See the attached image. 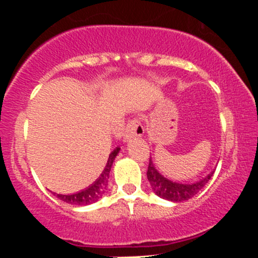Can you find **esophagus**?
Returning a JSON list of instances; mask_svg holds the SVG:
<instances>
[{"mask_svg": "<svg viewBox=\"0 0 258 258\" xmlns=\"http://www.w3.org/2000/svg\"><path fill=\"white\" fill-rule=\"evenodd\" d=\"M144 133V127L141 123V120L139 119H132L128 121L127 123L125 133H123V138L126 141L131 139L132 137H141Z\"/></svg>", "mask_w": 258, "mask_h": 258, "instance_id": "1", "label": "esophagus"}]
</instances>
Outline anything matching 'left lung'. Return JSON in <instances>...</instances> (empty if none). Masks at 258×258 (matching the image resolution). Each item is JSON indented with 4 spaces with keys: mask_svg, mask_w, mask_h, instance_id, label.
<instances>
[{
    "mask_svg": "<svg viewBox=\"0 0 258 258\" xmlns=\"http://www.w3.org/2000/svg\"><path fill=\"white\" fill-rule=\"evenodd\" d=\"M212 173H210L209 176L200 179L199 182L190 183V184L189 183L188 184H182V183L172 182V180L165 178L162 174L158 172V170L154 167L152 160H149V166H148L147 171L148 180H149L150 185H152L154 193L158 195V197L162 198V199L174 201V203L189 200L194 195H197L206 185V183L209 182Z\"/></svg>",
    "mask_w": 258,
    "mask_h": 258,
    "instance_id": "1",
    "label": "left lung"
}]
</instances>
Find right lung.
<instances>
[{
	"label": "right lung",
	"instance_id": "obj_1",
	"mask_svg": "<svg viewBox=\"0 0 258 258\" xmlns=\"http://www.w3.org/2000/svg\"><path fill=\"white\" fill-rule=\"evenodd\" d=\"M120 148H116L110 153L109 155L108 162H106V166L103 170L102 174L99 176V178L93 183V184L86 188L85 190L79 191L75 194H69V195H63V194H54L58 199L63 200L64 203L72 204V205H88V204L96 203L97 200H99L102 198V195L104 194L106 186H108V180H109V173H110L112 162H114L115 158L119 154Z\"/></svg>",
	"mask_w": 258,
	"mask_h": 258
}]
</instances>
